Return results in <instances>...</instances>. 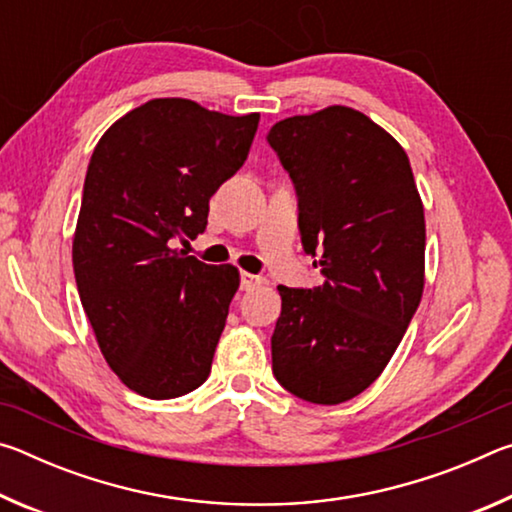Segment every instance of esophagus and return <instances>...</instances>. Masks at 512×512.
<instances>
[{"instance_id": "34e87169", "label": "esophagus", "mask_w": 512, "mask_h": 512, "mask_svg": "<svg viewBox=\"0 0 512 512\" xmlns=\"http://www.w3.org/2000/svg\"><path fill=\"white\" fill-rule=\"evenodd\" d=\"M257 284H262V277L255 275V273H248V271L241 273V289L250 291V289H255Z\"/></svg>"}]
</instances>
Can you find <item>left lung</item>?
Listing matches in <instances>:
<instances>
[{
  "mask_svg": "<svg viewBox=\"0 0 512 512\" xmlns=\"http://www.w3.org/2000/svg\"><path fill=\"white\" fill-rule=\"evenodd\" d=\"M268 144L323 275L314 289L277 287L273 375L300 400L348 402L384 372L422 300L427 230L409 155L348 106L277 121Z\"/></svg>",
  "mask_w": 512,
  "mask_h": 512,
  "instance_id": "8db88e82",
  "label": "left lung"
}]
</instances>
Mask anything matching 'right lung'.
Instances as JSON below:
<instances>
[{
  "instance_id": "obj_1",
  "label": "right lung",
  "mask_w": 512,
  "mask_h": 512,
  "mask_svg": "<svg viewBox=\"0 0 512 512\" xmlns=\"http://www.w3.org/2000/svg\"><path fill=\"white\" fill-rule=\"evenodd\" d=\"M257 124L259 112L151 99L94 146L72 241L76 287L101 354L137 395L171 400L210 375L239 268L173 246L205 230Z\"/></svg>"
}]
</instances>
